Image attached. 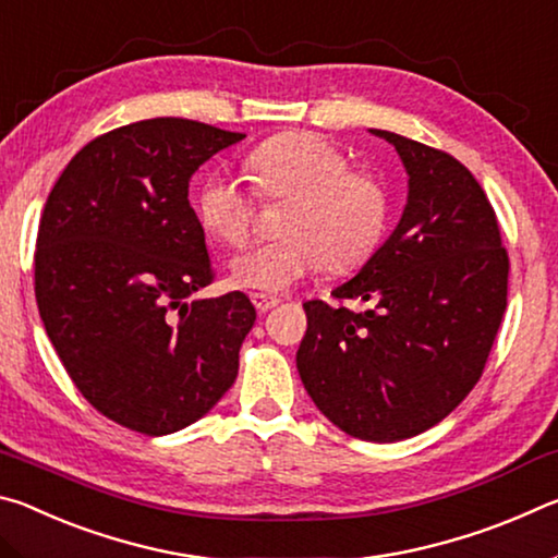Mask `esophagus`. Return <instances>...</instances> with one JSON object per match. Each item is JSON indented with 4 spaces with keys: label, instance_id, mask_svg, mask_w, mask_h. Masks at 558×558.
Segmentation results:
<instances>
[{
    "label": "esophagus",
    "instance_id": "1",
    "mask_svg": "<svg viewBox=\"0 0 558 558\" xmlns=\"http://www.w3.org/2000/svg\"><path fill=\"white\" fill-rule=\"evenodd\" d=\"M251 302H253V307L258 310V313H268V310H272L278 305V298H272V295H266V292H253L251 295Z\"/></svg>",
    "mask_w": 558,
    "mask_h": 558
}]
</instances>
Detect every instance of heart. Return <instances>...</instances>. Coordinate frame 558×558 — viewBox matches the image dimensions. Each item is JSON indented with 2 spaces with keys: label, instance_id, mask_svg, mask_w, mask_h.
<instances>
[{
  "label": "heart",
  "instance_id": "obj_1",
  "mask_svg": "<svg viewBox=\"0 0 558 558\" xmlns=\"http://www.w3.org/2000/svg\"><path fill=\"white\" fill-rule=\"evenodd\" d=\"M245 172L263 199H288L272 241L245 245L231 260L239 288L282 292L319 268L347 272L379 245L389 199L379 177L349 169V159L313 132L270 137L245 157ZM256 196L239 177L211 172L196 194L204 231L223 245L251 233Z\"/></svg>",
  "mask_w": 558,
  "mask_h": 558
}]
</instances>
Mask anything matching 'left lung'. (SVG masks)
<instances>
[{"label":"left lung","mask_w":558,"mask_h":558,"mask_svg":"<svg viewBox=\"0 0 558 558\" xmlns=\"http://www.w3.org/2000/svg\"><path fill=\"white\" fill-rule=\"evenodd\" d=\"M409 194L393 233L352 280L342 305L305 302L298 372L347 436L413 438L440 423L485 369L507 307V251L483 186L456 157L396 132ZM347 299L366 301L354 314Z\"/></svg>","instance_id":"1"}]
</instances>
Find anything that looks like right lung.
Returning a JSON list of instances; mask_svg holds the SVG:
<instances>
[{
	"instance_id": "obj_1",
	"label": "right lung",
	"mask_w": 558,
	"mask_h": 558,
	"mask_svg": "<svg viewBox=\"0 0 558 558\" xmlns=\"http://www.w3.org/2000/svg\"><path fill=\"white\" fill-rule=\"evenodd\" d=\"M241 132L140 120L88 143L46 199L34 288L78 391L130 430L169 436L209 413L256 323L243 292L192 298L214 278L189 182Z\"/></svg>"
}]
</instances>
